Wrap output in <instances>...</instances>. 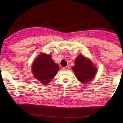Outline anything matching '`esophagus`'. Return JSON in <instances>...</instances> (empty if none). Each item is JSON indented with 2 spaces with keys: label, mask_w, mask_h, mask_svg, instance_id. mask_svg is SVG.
I'll return each mask as SVG.
<instances>
[{
  "label": "esophagus",
  "mask_w": 123,
  "mask_h": 123,
  "mask_svg": "<svg viewBox=\"0 0 123 123\" xmlns=\"http://www.w3.org/2000/svg\"><path fill=\"white\" fill-rule=\"evenodd\" d=\"M68 69H69V67H68V66H66V67H63V70H68Z\"/></svg>",
  "instance_id": "obj_1"
}]
</instances>
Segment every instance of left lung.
I'll list each match as a JSON object with an SVG mask.
<instances>
[{"label": "left lung", "instance_id": "obj_1", "mask_svg": "<svg viewBox=\"0 0 123 123\" xmlns=\"http://www.w3.org/2000/svg\"><path fill=\"white\" fill-rule=\"evenodd\" d=\"M72 69L77 79L81 82H88L94 78L97 73V68L90 60L82 55H79L75 60V66Z\"/></svg>", "mask_w": 123, "mask_h": 123}]
</instances>
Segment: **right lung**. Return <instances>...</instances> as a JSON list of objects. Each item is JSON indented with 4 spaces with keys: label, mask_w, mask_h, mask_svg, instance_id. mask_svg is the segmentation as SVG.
<instances>
[{
    "label": "right lung",
    "mask_w": 123,
    "mask_h": 123,
    "mask_svg": "<svg viewBox=\"0 0 123 123\" xmlns=\"http://www.w3.org/2000/svg\"><path fill=\"white\" fill-rule=\"evenodd\" d=\"M35 78L44 85L48 84L56 74L59 67L54 63L49 55L41 54L35 60L32 66Z\"/></svg>",
    "instance_id": "right-lung-1"
}]
</instances>
